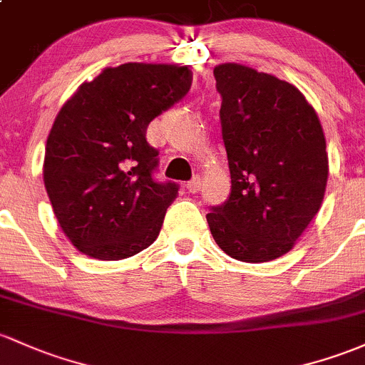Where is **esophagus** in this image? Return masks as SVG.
Here are the masks:
<instances>
[{
  "mask_svg": "<svg viewBox=\"0 0 365 365\" xmlns=\"http://www.w3.org/2000/svg\"><path fill=\"white\" fill-rule=\"evenodd\" d=\"M200 184H202V181H200V178H193L190 182L186 184L187 191H190V193H197V191L200 190Z\"/></svg>",
  "mask_w": 365,
  "mask_h": 365,
  "instance_id": "obj_1",
  "label": "esophagus"
}]
</instances>
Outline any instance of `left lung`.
Masks as SVG:
<instances>
[{
    "instance_id": "obj_1",
    "label": "left lung",
    "mask_w": 365,
    "mask_h": 365,
    "mask_svg": "<svg viewBox=\"0 0 365 365\" xmlns=\"http://www.w3.org/2000/svg\"><path fill=\"white\" fill-rule=\"evenodd\" d=\"M214 76L231 193L210 207V233L233 259H277L322 205L329 172L322 125L303 93L272 74L221 64Z\"/></svg>"
}]
</instances>
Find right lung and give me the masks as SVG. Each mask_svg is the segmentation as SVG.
Masks as SVG:
<instances>
[{"mask_svg":"<svg viewBox=\"0 0 365 365\" xmlns=\"http://www.w3.org/2000/svg\"><path fill=\"white\" fill-rule=\"evenodd\" d=\"M191 80L186 66L128 62L104 69L62 106L46 139L43 181L80 252L118 261L156 240L179 184L153 178L158 150L146 130L190 92Z\"/></svg>","mask_w":365,"mask_h":365,"instance_id":"right-lung-1","label":"right lung"}]
</instances>
